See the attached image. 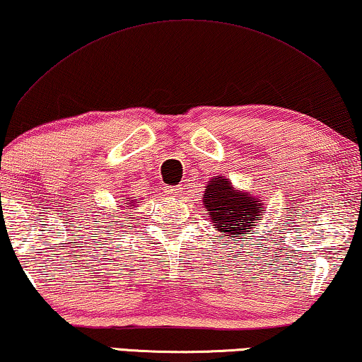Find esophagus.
Wrapping results in <instances>:
<instances>
[{
    "label": "esophagus",
    "mask_w": 362,
    "mask_h": 362,
    "mask_svg": "<svg viewBox=\"0 0 362 362\" xmlns=\"http://www.w3.org/2000/svg\"><path fill=\"white\" fill-rule=\"evenodd\" d=\"M165 191L168 192L170 196L177 197V196H181V192H182V187H180V186H166Z\"/></svg>",
    "instance_id": "obj_1"
}]
</instances>
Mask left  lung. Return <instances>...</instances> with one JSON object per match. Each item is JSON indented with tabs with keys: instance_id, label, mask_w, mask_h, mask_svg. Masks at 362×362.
<instances>
[{
	"instance_id": "obj_1",
	"label": "left lung",
	"mask_w": 362,
	"mask_h": 362,
	"mask_svg": "<svg viewBox=\"0 0 362 362\" xmlns=\"http://www.w3.org/2000/svg\"><path fill=\"white\" fill-rule=\"evenodd\" d=\"M202 202L214 226L228 238H236L238 235L239 239H246L265 214L259 197L236 191L223 176H215L209 181Z\"/></svg>"
}]
</instances>
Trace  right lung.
<instances>
[{
    "label": "right lung",
    "instance_id": "1",
    "mask_svg": "<svg viewBox=\"0 0 362 362\" xmlns=\"http://www.w3.org/2000/svg\"><path fill=\"white\" fill-rule=\"evenodd\" d=\"M129 199H131V197H129ZM126 202H127V200H126ZM136 204H137L136 200H132V199L129 200V202H127V205H132V207H136ZM115 212H116V210H115Z\"/></svg>",
    "mask_w": 362,
    "mask_h": 362
}]
</instances>
